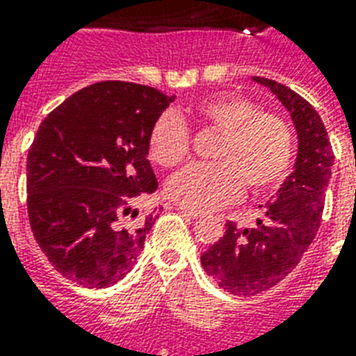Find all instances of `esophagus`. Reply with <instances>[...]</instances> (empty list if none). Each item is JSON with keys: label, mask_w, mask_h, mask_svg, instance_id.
<instances>
[{"label": "esophagus", "mask_w": 356, "mask_h": 356, "mask_svg": "<svg viewBox=\"0 0 356 356\" xmlns=\"http://www.w3.org/2000/svg\"><path fill=\"white\" fill-rule=\"evenodd\" d=\"M177 211H181L184 214V216L192 218V220H197V218L203 216V212L194 211V209H190V207H184V205H177Z\"/></svg>", "instance_id": "1"}]
</instances>
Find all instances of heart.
I'll list each match as a JSON object with an SVG mask.
<instances>
[{
  "mask_svg": "<svg viewBox=\"0 0 356 356\" xmlns=\"http://www.w3.org/2000/svg\"><path fill=\"white\" fill-rule=\"evenodd\" d=\"M188 116L222 133L212 151L214 164H192L166 184L168 195L181 205L212 211L240 197L243 186L259 194L286 177L293 159V133L286 120L260 111L243 96L207 97ZM147 151L162 168H173L188 156L190 134L175 114L153 123Z\"/></svg>",
  "mask_w": 356,
  "mask_h": 356,
  "instance_id": "1",
  "label": "heart"
}]
</instances>
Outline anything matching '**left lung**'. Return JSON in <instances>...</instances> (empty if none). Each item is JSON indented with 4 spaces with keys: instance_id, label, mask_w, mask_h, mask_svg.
I'll list each match as a JSON object with an SVG mask.
<instances>
[{
    "instance_id": "8db88e82",
    "label": "left lung",
    "mask_w": 356,
    "mask_h": 356,
    "mask_svg": "<svg viewBox=\"0 0 356 356\" xmlns=\"http://www.w3.org/2000/svg\"><path fill=\"white\" fill-rule=\"evenodd\" d=\"M268 86L288 108L298 131L293 172L264 207L251 229L225 223V234L201 254V266L218 284L234 296H254L281 282L299 264L321 223L325 190L334 162L331 142L320 114L292 88L253 77Z\"/></svg>"
}]
</instances>
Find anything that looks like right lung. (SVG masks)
<instances>
[{"label": "right lung", "instance_id": "1", "mask_svg": "<svg viewBox=\"0 0 356 356\" xmlns=\"http://www.w3.org/2000/svg\"><path fill=\"white\" fill-rule=\"evenodd\" d=\"M175 96L125 81L75 92L40 123L27 155L31 231L58 273L105 288L133 270L155 223L133 201L159 188L153 123Z\"/></svg>", "mask_w": 356, "mask_h": 356}]
</instances>
